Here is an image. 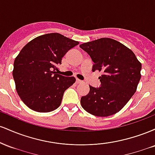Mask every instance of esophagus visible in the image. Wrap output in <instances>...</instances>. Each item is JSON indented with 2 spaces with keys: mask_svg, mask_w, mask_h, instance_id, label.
<instances>
[{
  "mask_svg": "<svg viewBox=\"0 0 155 155\" xmlns=\"http://www.w3.org/2000/svg\"><path fill=\"white\" fill-rule=\"evenodd\" d=\"M82 82H83V81H81V80H80L79 79H76V83H77V84H81Z\"/></svg>",
  "mask_w": 155,
  "mask_h": 155,
  "instance_id": "34e87169",
  "label": "esophagus"
}]
</instances>
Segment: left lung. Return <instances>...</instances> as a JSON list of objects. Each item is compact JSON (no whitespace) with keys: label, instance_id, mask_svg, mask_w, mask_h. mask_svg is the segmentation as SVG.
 Wrapping results in <instances>:
<instances>
[{"label":"left lung","instance_id":"1","mask_svg":"<svg viewBox=\"0 0 155 155\" xmlns=\"http://www.w3.org/2000/svg\"><path fill=\"white\" fill-rule=\"evenodd\" d=\"M79 47L93 61L92 71L103 73L98 78L101 87L90 86L89 93L81 97V106L94 116L114 114L136 92L141 76V63L129 48L109 38L97 39Z\"/></svg>","mask_w":155,"mask_h":155}]
</instances>
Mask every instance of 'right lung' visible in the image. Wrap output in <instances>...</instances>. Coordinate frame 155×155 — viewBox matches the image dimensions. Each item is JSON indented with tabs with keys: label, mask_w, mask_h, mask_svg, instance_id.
Instances as JSON below:
<instances>
[{
	"label": "right lung",
	"mask_w": 155,
	"mask_h": 155,
	"mask_svg": "<svg viewBox=\"0 0 155 155\" xmlns=\"http://www.w3.org/2000/svg\"><path fill=\"white\" fill-rule=\"evenodd\" d=\"M79 43L58 33L36 37L15 58L13 77L21 100L35 111L49 112L61 104L64 92L76 81L58 74L66 52Z\"/></svg>",
	"instance_id": "right-lung-1"
}]
</instances>
